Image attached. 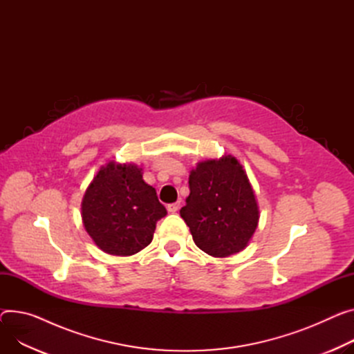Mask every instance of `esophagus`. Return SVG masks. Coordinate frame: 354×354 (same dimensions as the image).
<instances>
[{
    "label": "esophagus",
    "mask_w": 354,
    "mask_h": 354,
    "mask_svg": "<svg viewBox=\"0 0 354 354\" xmlns=\"http://www.w3.org/2000/svg\"><path fill=\"white\" fill-rule=\"evenodd\" d=\"M178 208H180V201H177V203H171V204H169L167 205V209H169V212H177L178 211Z\"/></svg>",
    "instance_id": "34e87169"
}]
</instances>
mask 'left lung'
<instances>
[{
	"label": "left lung",
	"instance_id": "left-lung-1",
	"mask_svg": "<svg viewBox=\"0 0 354 354\" xmlns=\"http://www.w3.org/2000/svg\"><path fill=\"white\" fill-rule=\"evenodd\" d=\"M189 196L180 209L196 245L212 257H228L247 247L259 211L254 189L235 157L198 162L188 178Z\"/></svg>",
	"mask_w": 354,
	"mask_h": 354
}]
</instances>
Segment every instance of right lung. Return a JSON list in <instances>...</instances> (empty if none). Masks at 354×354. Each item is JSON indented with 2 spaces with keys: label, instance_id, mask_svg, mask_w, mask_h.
Segmentation results:
<instances>
[{
  "label": "right lung",
  "instance_id": "obj_1",
  "mask_svg": "<svg viewBox=\"0 0 354 354\" xmlns=\"http://www.w3.org/2000/svg\"><path fill=\"white\" fill-rule=\"evenodd\" d=\"M167 215L138 166L109 165L96 174L82 201V220L96 245L111 255H133L153 239Z\"/></svg>",
  "mask_w": 354,
  "mask_h": 354
}]
</instances>
